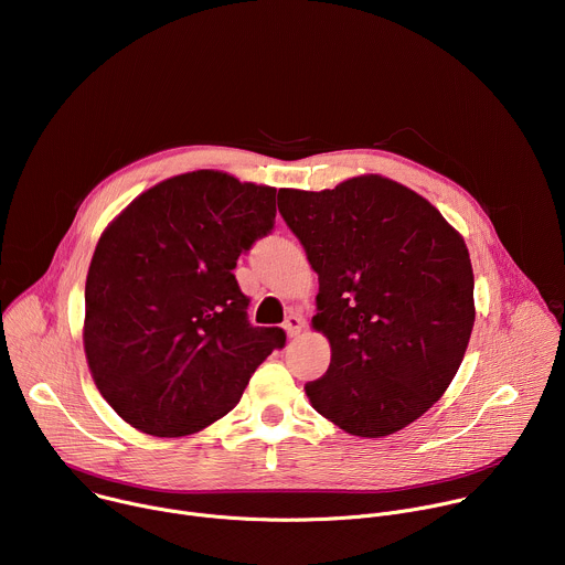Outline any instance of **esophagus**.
Returning a JSON list of instances; mask_svg holds the SVG:
<instances>
[{
    "instance_id": "1",
    "label": "esophagus",
    "mask_w": 565,
    "mask_h": 565,
    "mask_svg": "<svg viewBox=\"0 0 565 565\" xmlns=\"http://www.w3.org/2000/svg\"><path fill=\"white\" fill-rule=\"evenodd\" d=\"M284 331L288 338H297L303 331V319L299 315H288L284 321Z\"/></svg>"
}]
</instances>
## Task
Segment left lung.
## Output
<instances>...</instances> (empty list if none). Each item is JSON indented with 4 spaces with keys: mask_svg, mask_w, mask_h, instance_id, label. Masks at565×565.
<instances>
[{
    "mask_svg": "<svg viewBox=\"0 0 565 565\" xmlns=\"http://www.w3.org/2000/svg\"><path fill=\"white\" fill-rule=\"evenodd\" d=\"M279 212L319 277L312 329L331 344L306 384L317 414L382 438L434 407L473 329L465 238L420 194L380 174L335 190H279Z\"/></svg>",
    "mask_w": 565,
    "mask_h": 565,
    "instance_id": "left-lung-1",
    "label": "left lung"
}]
</instances>
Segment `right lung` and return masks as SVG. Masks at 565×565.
I'll return each instance as SVG.
<instances>
[{
	"instance_id": "right-lung-1",
	"label": "right lung",
	"mask_w": 565,
	"mask_h": 565,
	"mask_svg": "<svg viewBox=\"0 0 565 565\" xmlns=\"http://www.w3.org/2000/svg\"><path fill=\"white\" fill-rule=\"evenodd\" d=\"M270 185L218 170L172 177L100 234L85 286L92 377L134 429L181 438L236 407L281 329L250 327L232 268L273 230Z\"/></svg>"
}]
</instances>
